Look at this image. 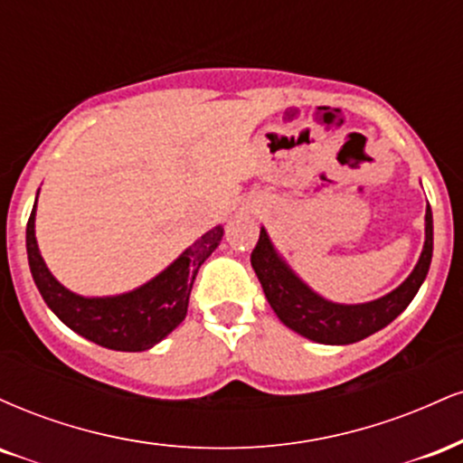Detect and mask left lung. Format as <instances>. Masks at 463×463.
Listing matches in <instances>:
<instances>
[{
	"instance_id": "obj_1",
	"label": "left lung",
	"mask_w": 463,
	"mask_h": 463,
	"mask_svg": "<svg viewBox=\"0 0 463 463\" xmlns=\"http://www.w3.org/2000/svg\"><path fill=\"white\" fill-rule=\"evenodd\" d=\"M433 257V215L427 209V239L422 254L409 279L392 294L365 305H335L320 298L280 261L269 243L268 232L261 228L257 246L250 254L254 274L261 280L269 307L285 326L300 333L302 337L320 344H354L368 335L385 328L407 309L427 279Z\"/></svg>"
}]
</instances>
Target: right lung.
<instances>
[{"label":"right lung","mask_w":463,"mask_h":463,"mask_svg":"<svg viewBox=\"0 0 463 463\" xmlns=\"http://www.w3.org/2000/svg\"><path fill=\"white\" fill-rule=\"evenodd\" d=\"M34 213L36 202L30 213L28 228H25V246H28L32 279L47 307L71 331L99 346L124 350V353L152 348L184 320L191 287H194L200 265L213 254L224 235V228L215 226L189 250H184L165 272L130 294L115 296V298H82L65 289L45 268L43 257L36 246Z\"/></svg>","instance_id":"right-lung-1"}]
</instances>
